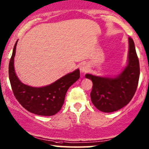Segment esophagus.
<instances>
[{
	"label": "esophagus",
	"instance_id": "1",
	"mask_svg": "<svg viewBox=\"0 0 149 149\" xmlns=\"http://www.w3.org/2000/svg\"><path fill=\"white\" fill-rule=\"evenodd\" d=\"M88 70V65H87L86 63H83L80 65V71H81V72H87Z\"/></svg>",
	"mask_w": 149,
	"mask_h": 149
}]
</instances>
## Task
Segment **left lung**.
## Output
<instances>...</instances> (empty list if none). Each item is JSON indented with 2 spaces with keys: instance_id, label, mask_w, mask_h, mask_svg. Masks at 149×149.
<instances>
[{
  "instance_id": "left-lung-1",
  "label": "left lung",
  "mask_w": 149,
  "mask_h": 149,
  "mask_svg": "<svg viewBox=\"0 0 149 149\" xmlns=\"http://www.w3.org/2000/svg\"><path fill=\"white\" fill-rule=\"evenodd\" d=\"M127 65L116 77L86 74L93 82L91 98L94 106L103 112H113L127 105L135 93L139 82V63L133 40L128 38Z\"/></svg>"
}]
</instances>
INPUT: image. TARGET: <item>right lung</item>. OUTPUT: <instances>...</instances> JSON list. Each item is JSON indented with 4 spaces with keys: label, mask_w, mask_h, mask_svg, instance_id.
I'll list each match as a JSON object with an SVG mask.
<instances>
[{
    "label": "right lung",
    "mask_w": 149,
    "mask_h": 149,
    "mask_svg": "<svg viewBox=\"0 0 149 149\" xmlns=\"http://www.w3.org/2000/svg\"><path fill=\"white\" fill-rule=\"evenodd\" d=\"M17 42L9 63V78L15 97L30 112L40 116H53L62 107L68 88L79 79V70L65 75L46 86L38 88L24 84L17 77L14 67Z\"/></svg>",
    "instance_id": "add662e5"
}]
</instances>
